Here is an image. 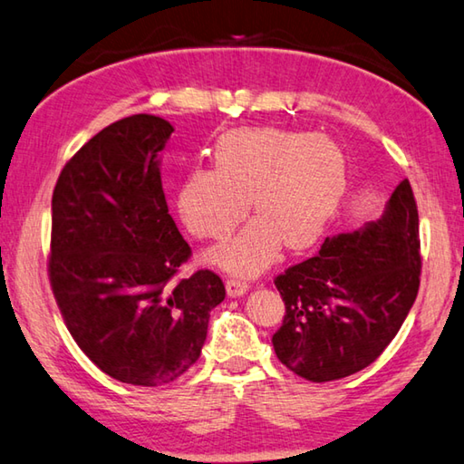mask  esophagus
<instances>
[{"instance_id":"obj_1","label":"esophagus","mask_w":464,"mask_h":464,"mask_svg":"<svg viewBox=\"0 0 464 464\" xmlns=\"http://www.w3.org/2000/svg\"><path fill=\"white\" fill-rule=\"evenodd\" d=\"M225 288L229 296H243V294L249 290V284L243 280H237V277H229V280L225 282Z\"/></svg>"}]
</instances>
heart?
<instances>
[{
  "label": "heart",
  "instance_id": "obj_1",
  "mask_svg": "<svg viewBox=\"0 0 464 464\" xmlns=\"http://www.w3.org/2000/svg\"><path fill=\"white\" fill-rule=\"evenodd\" d=\"M215 168L184 174L176 208L198 239H225L249 213L261 217L208 257L233 274L254 276L269 266L284 239L304 249L324 233L341 203L347 164L341 148L320 133L239 128L218 136Z\"/></svg>",
  "mask_w": 464,
  "mask_h": 464
}]
</instances>
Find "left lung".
<instances>
[{
    "mask_svg": "<svg viewBox=\"0 0 464 464\" xmlns=\"http://www.w3.org/2000/svg\"><path fill=\"white\" fill-rule=\"evenodd\" d=\"M420 272L418 207L406 179L377 223L326 237L318 254L276 276L285 306L272 336L277 359L314 383L372 365L414 304Z\"/></svg>",
    "mask_w": 464,
    "mask_h": 464,
    "instance_id": "1",
    "label": "left lung"
}]
</instances>
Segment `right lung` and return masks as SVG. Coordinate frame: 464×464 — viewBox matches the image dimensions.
Here are the masks:
<instances>
[{"instance_id": "add662e5", "label": "right lung", "mask_w": 464, "mask_h": 464, "mask_svg": "<svg viewBox=\"0 0 464 464\" xmlns=\"http://www.w3.org/2000/svg\"><path fill=\"white\" fill-rule=\"evenodd\" d=\"M172 131L148 113L107 125L64 164L53 192L48 277L64 324L101 372L144 387L197 363L210 310L225 298L210 269L179 277L192 249L158 168Z\"/></svg>"}]
</instances>
